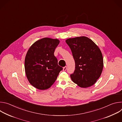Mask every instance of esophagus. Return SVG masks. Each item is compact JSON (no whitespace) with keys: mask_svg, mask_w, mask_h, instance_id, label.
<instances>
[{"mask_svg":"<svg viewBox=\"0 0 122 122\" xmlns=\"http://www.w3.org/2000/svg\"><path fill=\"white\" fill-rule=\"evenodd\" d=\"M66 69H67V67H66V66H65L63 67V71H66Z\"/></svg>","mask_w":122,"mask_h":122,"instance_id":"obj_1","label":"esophagus"}]
</instances>
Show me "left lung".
Segmentation results:
<instances>
[{
	"label": "left lung",
	"instance_id": "obj_1",
	"mask_svg": "<svg viewBox=\"0 0 122 122\" xmlns=\"http://www.w3.org/2000/svg\"><path fill=\"white\" fill-rule=\"evenodd\" d=\"M66 42L71 49L75 63V69L71 75L72 81L81 87L91 86L103 70V59L100 50L86 37L70 38Z\"/></svg>",
	"mask_w": 122,
	"mask_h": 122
}]
</instances>
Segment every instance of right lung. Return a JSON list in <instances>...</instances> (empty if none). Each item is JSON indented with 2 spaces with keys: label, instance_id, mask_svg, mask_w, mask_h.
<instances>
[{
  "label": "right lung",
  "instance_id": "right-lung-1",
  "mask_svg": "<svg viewBox=\"0 0 122 122\" xmlns=\"http://www.w3.org/2000/svg\"><path fill=\"white\" fill-rule=\"evenodd\" d=\"M59 42L57 39L43 38L33 43L27 52L25 60L26 77L39 90L50 88L63 69L54 55Z\"/></svg>",
  "mask_w": 122,
  "mask_h": 122
}]
</instances>
